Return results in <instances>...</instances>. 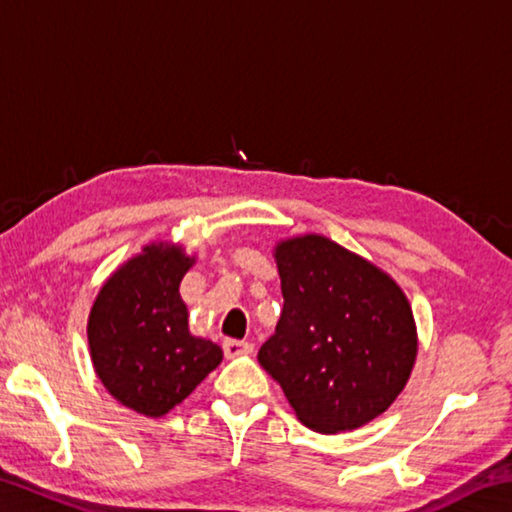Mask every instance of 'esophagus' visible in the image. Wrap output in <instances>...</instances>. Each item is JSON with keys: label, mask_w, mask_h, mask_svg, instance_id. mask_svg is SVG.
<instances>
[{"label": "esophagus", "mask_w": 512, "mask_h": 512, "mask_svg": "<svg viewBox=\"0 0 512 512\" xmlns=\"http://www.w3.org/2000/svg\"><path fill=\"white\" fill-rule=\"evenodd\" d=\"M223 352L228 359L241 357V354H250L253 352V343L248 341H237V339H225L223 341Z\"/></svg>", "instance_id": "obj_1"}]
</instances>
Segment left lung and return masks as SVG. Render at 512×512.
I'll return each mask as SVG.
<instances>
[{
    "label": "left lung",
    "instance_id": "left-lung-1",
    "mask_svg": "<svg viewBox=\"0 0 512 512\" xmlns=\"http://www.w3.org/2000/svg\"><path fill=\"white\" fill-rule=\"evenodd\" d=\"M282 316L259 348L302 424L350 431L377 418L411 375L418 341L409 300L366 259L318 235L275 248Z\"/></svg>",
    "mask_w": 512,
    "mask_h": 512
}]
</instances>
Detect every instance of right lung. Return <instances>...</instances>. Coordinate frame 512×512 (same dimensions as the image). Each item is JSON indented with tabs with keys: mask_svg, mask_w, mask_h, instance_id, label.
I'll return each mask as SVG.
<instances>
[{
	"mask_svg": "<svg viewBox=\"0 0 512 512\" xmlns=\"http://www.w3.org/2000/svg\"><path fill=\"white\" fill-rule=\"evenodd\" d=\"M192 262L178 246H146L103 284L90 311L101 384L149 418L183 402L223 359L219 345L189 334L178 287Z\"/></svg>",
	"mask_w": 512,
	"mask_h": 512,
	"instance_id": "obj_1",
	"label": "right lung"
}]
</instances>
